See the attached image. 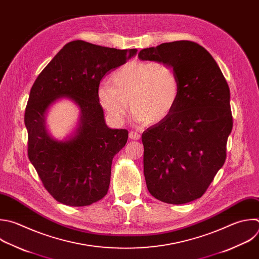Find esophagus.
<instances>
[{
	"mask_svg": "<svg viewBox=\"0 0 259 259\" xmlns=\"http://www.w3.org/2000/svg\"><path fill=\"white\" fill-rule=\"evenodd\" d=\"M129 138H130V139H133V140H138V139H140V134L137 133V132L131 131V132L129 133Z\"/></svg>",
	"mask_w": 259,
	"mask_h": 259,
	"instance_id": "34e87169",
	"label": "esophagus"
}]
</instances>
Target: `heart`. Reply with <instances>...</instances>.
<instances>
[{"label":"heart","mask_w":259,"mask_h":259,"mask_svg":"<svg viewBox=\"0 0 259 259\" xmlns=\"http://www.w3.org/2000/svg\"><path fill=\"white\" fill-rule=\"evenodd\" d=\"M111 81L100 86L98 99L117 124L124 121L129 102L135 119L150 126L167 118L179 100L178 76L163 62H128L114 72Z\"/></svg>","instance_id":"heart-1"}]
</instances>
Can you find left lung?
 Returning <instances> with one entry per match:
<instances>
[{
    "mask_svg": "<svg viewBox=\"0 0 259 259\" xmlns=\"http://www.w3.org/2000/svg\"><path fill=\"white\" fill-rule=\"evenodd\" d=\"M138 57L168 64L180 84L173 112L142 133L147 189L165 203L193 201L226 160L233 128L229 85L211 55L194 41L164 42Z\"/></svg>",
    "mask_w": 259,
    "mask_h": 259,
    "instance_id": "1",
    "label": "left lung"
}]
</instances>
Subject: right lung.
Listing matches in <instances>:
<instances>
[{
  "instance_id": "add662e5",
  "label": "right lung",
  "mask_w": 259,
  "mask_h": 259,
  "mask_svg": "<svg viewBox=\"0 0 259 259\" xmlns=\"http://www.w3.org/2000/svg\"><path fill=\"white\" fill-rule=\"evenodd\" d=\"M136 53V49L117 50L83 40L70 41L33 83L24 115L28 158L57 201L86 206L108 193L112 161L125 146L128 131L106 125L98 91L106 74ZM60 97L71 98L80 109L76 131L63 142L54 140L45 129L46 111Z\"/></svg>"
}]
</instances>
